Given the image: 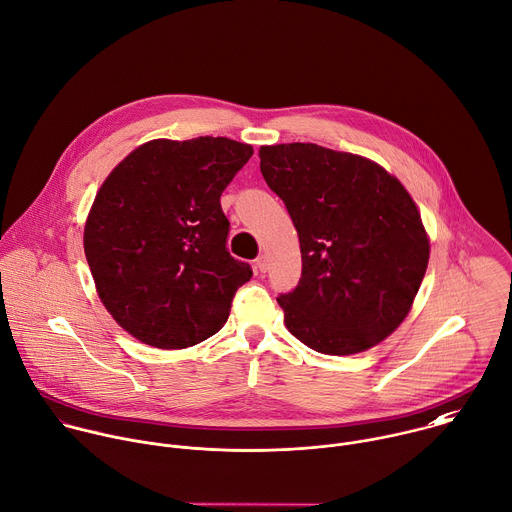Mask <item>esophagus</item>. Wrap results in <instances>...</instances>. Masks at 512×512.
Wrapping results in <instances>:
<instances>
[{"instance_id":"obj_1","label":"esophagus","mask_w":512,"mask_h":512,"mask_svg":"<svg viewBox=\"0 0 512 512\" xmlns=\"http://www.w3.org/2000/svg\"><path fill=\"white\" fill-rule=\"evenodd\" d=\"M268 258L266 256H258V260H256V268L260 270V272H266L268 270Z\"/></svg>"}]
</instances>
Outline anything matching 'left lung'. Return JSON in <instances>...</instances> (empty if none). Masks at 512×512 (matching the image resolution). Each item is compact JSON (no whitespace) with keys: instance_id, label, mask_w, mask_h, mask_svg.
<instances>
[{"instance_id":"1","label":"left lung","mask_w":512,"mask_h":512,"mask_svg":"<svg viewBox=\"0 0 512 512\" xmlns=\"http://www.w3.org/2000/svg\"><path fill=\"white\" fill-rule=\"evenodd\" d=\"M258 156L300 240L302 278L278 298L288 332L330 356L376 346L408 316L428 266L412 196L358 154L294 142Z\"/></svg>"}]
</instances>
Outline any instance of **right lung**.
Returning <instances> with one entry per match:
<instances>
[{"label": "right lung", "mask_w": 512, "mask_h": 512, "mask_svg": "<svg viewBox=\"0 0 512 512\" xmlns=\"http://www.w3.org/2000/svg\"><path fill=\"white\" fill-rule=\"evenodd\" d=\"M252 154L230 138H158L100 186L84 252L102 304L136 340L178 350L226 324L252 270L226 250L220 196Z\"/></svg>", "instance_id": "add662e5"}]
</instances>
